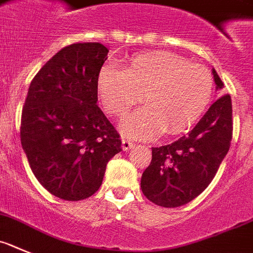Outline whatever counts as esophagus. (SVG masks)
I'll return each mask as SVG.
<instances>
[{
    "label": "esophagus",
    "instance_id": "34e87169",
    "mask_svg": "<svg viewBox=\"0 0 253 253\" xmlns=\"http://www.w3.org/2000/svg\"><path fill=\"white\" fill-rule=\"evenodd\" d=\"M133 146H135V143L126 140V138H122V150H124V151H127V150L132 149Z\"/></svg>",
    "mask_w": 253,
    "mask_h": 253
}]
</instances>
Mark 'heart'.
Wrapping results in <instances>:
<instances>
[{
  "label": "heart",
  "instance_id": "heart-1",
  "mask_svg": "<svg viewBox=\"0 0 253 253\" xmlns=\"http://www.w3.org/2000/svg\"><path fill=\"white\" fill-rule=\"evenodd\" d=\"M97 90L104 110L116 117L143 98L146 104L125 118L121 131L147 140L192 127L209 104L213 79L203 65L169 51H152L133 56L122 69L102 68Z\"/></svg>",
  "mask_w": 253,
  "mask_h": 253
}]
</instances>
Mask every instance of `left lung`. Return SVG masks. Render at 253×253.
<instances>
[{
    "label": "left lung",
    "instance_id": "obj_1",
    "mask_svg": "<svg viewBox=\"0 0 253 253\" xmlns=\"http://www.w3.org/2000/svg\"><path fill=\"white\" fill-rule=\"evenodd\" d=\"M217 89L223 82L214 69ZM231 95L223 94L209 107L194 128L175 142L152 147V159L141 177L143 195L160 207L189 203L211 184L231 146Z\"/></svg>",
    "mask_w": 253,
    "mask_h": 253
}]
</instances>
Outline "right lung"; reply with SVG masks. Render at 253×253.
I'll use <instances>...</instances> for the list:
<instances>
[{
	"label": "right lung",
	"mask_w": 253,
	"mask_h": 253,
	"mask_svg": "<svg viewBox=\"0 0 253 253\" xmlns=\"http://www.w3.org/2000/svg\"><path fill=\"white\" fill-rule=\"evenodd\" d=\"M108 49L99 42L63 47L31 81L20 137L34 175L47 192L82 200L102 185L121 138L97 106V78Z\"/></svg>",
	"instance_id": "add662e5"
}]
</instances>
